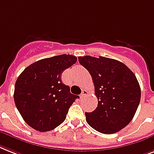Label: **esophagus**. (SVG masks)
Returning a JSON list of instances; mask_svg holds the SVG:
<instances>
[{
  "label": "esophagus",
  "instance_id": "esophagus-1",
  "mask_svg": "<svg viewBox=\"0 0 154 154\" xmlns=\"http://www.w3.org/2000/svg\"><path fill=\"white\" fill-rule=\"evenodd\" d=\"M86 95H88V91L85 89H84L82 90V92H81V94L80 97H81V98H84V97H85Z\"/></svg>",
  "mask_w": 154,
  "mask_h": 154
}]
</instances>
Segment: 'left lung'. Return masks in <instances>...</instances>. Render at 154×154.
I'll return each instance as SVG.
<instances>
[{"mask_svg": "<svg viewBox=\"0 0 154 154\" xmlns=\"http://www.w3.org/2000/svg\"><path fill=\"white\" fill-rule=\"evenodd\" d=\"M94 83L97 107L85 112L90 127L102 134L118 132L132 120L139 105L141 88L134 73L122 62L101 57H78Z\"/></svg>", "mask_w": 154, "mask_h": 154, "instance_id": "1", "label": "left lung"}]
</instances>
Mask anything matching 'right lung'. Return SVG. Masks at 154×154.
Instances as JSON below:
<instances>
[{
	"mask_svg": "<svg viewBox=\"0 0 154 154\" xmlns=\"http://www.w3.org/2000/svg\"><path fill=\"white\" fill-rule=\"evenodd\" d=\"M77 57L61 54L34 62L20 73L15 84L16 106L30 127L40 132L51 131L64 122L69 108L78 96L62 83L66 69Z\"/></svg>",
	"mask_w": 154,
	"mask_h": 154,
	"instance_id": "add662e5",
	"label": "right lung"
}]
</instances>
